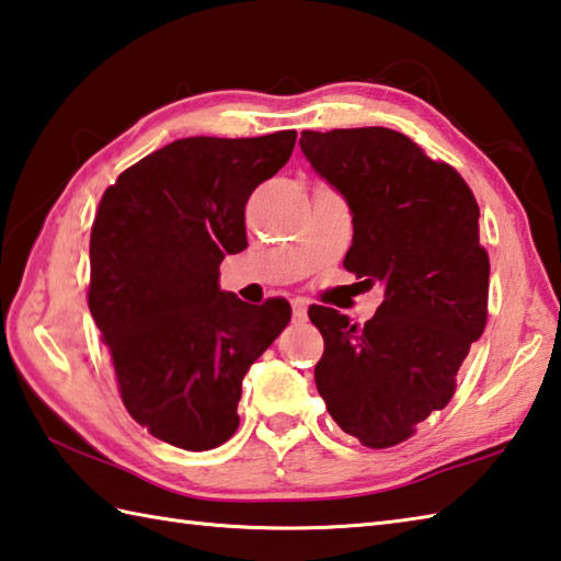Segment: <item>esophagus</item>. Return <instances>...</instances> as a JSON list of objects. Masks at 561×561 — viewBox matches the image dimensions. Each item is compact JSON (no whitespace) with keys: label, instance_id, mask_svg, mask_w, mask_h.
I'll return each mask as SVG.
<instances>
[{"label":"esophagus","instance_id":"obj_1","mask_svg":"<svg viewBox=\"0 0 561 561\" xmlns=\"http://www.w3.org/2000/svg\"><path fill=\"white\" fill-rule=\"evenodd\" d=\"M306 313H309V304H306L304 299H294L291 301V316L294 321H306Z\"/></svg>","mask_w":561,"mask_h":561}]
</instances>
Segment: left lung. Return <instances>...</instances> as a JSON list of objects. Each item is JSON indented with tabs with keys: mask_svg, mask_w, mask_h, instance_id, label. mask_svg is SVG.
Segmentation results:
<instances>
[{
	"mask_svg": "<svg viewBox=\"0 0 561 561\" xmlns=\"http://www.w3.org/2000/svg\"><path fill=\"white\" fill-rule=\"evenodd\" d=\"M301 152L353 214L345 270L379 284L365 325L311 306L323 335L316 387L328 413L367 447L411 437L455 393L457 369L486 325L489 255L467 182L391 128L304 130Z\"/></svg>",
	"mask_w": 561,
	"mask_h": 561,
	"instance_id": "obj_1",
	"label": "left lung"
}]
</instances>
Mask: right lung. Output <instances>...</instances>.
<instances>
[{"mask_svg": "<svg viewBox=\"0 0 561 561\" xmlns=\"http://www.w3.org/2000/svg\"><path fill=\"white\" fill-rule=\"evenodd\" d=\"M296 130L180 138L108 186L90 240V311L136 423L174 447L236 433L243 377L291 318L224 291L221 262L248 248L245 204L289 162Z\"/></svg>", "mask_w": 561, "mask_h": 561, "instance_id": "add662e5", "label": "right lung"}]
</instances>
